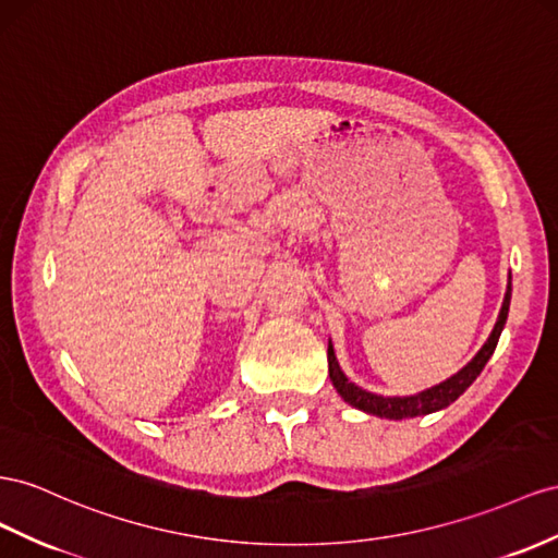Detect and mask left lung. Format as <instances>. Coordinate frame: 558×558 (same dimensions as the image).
I'll return each mask as SVG.
<instances>
[{"label":"left lung","mask_w":558,"mask_h":558,"mask_svg":"<svg viewBox=\"0 0 558 558\" xmlns=\"http://www.w3.org/2000/svg\"><path fill=\"white\" fill-rule=\"evenodd\" d=\"M509 300H511V281L507 286L505 303H502V310H500V316H498V324H495L493 333L486 340L484 348L478 350V354L460 373H456L453 378H448L441 385H436V387H432L427 391H420V395H415V397H403V399L401 397L371 395V391L361 389V387H356L354 383H350L348 378H344V373L340 371L338 361H336L333 348H330V342H328V375H330V383H333V387L338 389V395L348 403H352L354 409L366 411V413L378 415V417L403 420V417H415V415H427V413H434V411H441V409H446L448 403H453L462 395V391L476 380V375L484 371V366L488 364L490 354L495 352V348H498V340H500V333H502L505 322H507Z\"/></svg>","instance_id":"1"}]
</instances>
